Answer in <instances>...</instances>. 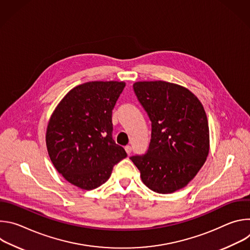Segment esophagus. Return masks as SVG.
Here are the masks:
<instances>
[{"label":"esophagus","mask_w":250,"mask_h":250,"mask_svg":"<svg viewBox=\"0 0 250 250\" xmlns=\"http://www.w3.org/2000/svg\"><path fill=\"white\" fill-rule=\"evenodd\" d=\"M125 152H126L128 155L131 153V147H130L129 146H126L125 147Z\"/></svg>","instance_id":"obj_1"}]
</instances>
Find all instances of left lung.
I'll list each match as a JSON object with an SVG mask.
<instances>
[{
  "label": "left lung",
  "instance_id": "left-lung-1",
  "mask_svg": "<svg viewBox=\"0 0 250 250\" xmlns=\"http://www.w3.org/2000/svg\"><path fill=\"white\" fill-rule=\"evenodd\" d=\"M134 93L151 121L147 153L132 156L144 184L171 194L186 187L207 160L208 124L200 100L187 88L165 81H139Z\"/></svg>",
  "mask_w": 250,
  "mask_h": 250
}]
</instances>
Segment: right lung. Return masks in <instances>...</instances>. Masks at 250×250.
Wrapping results in <instances>:
<instances>
[{
	"instance_id": "obj_1",
	"label": "right lung",
	"mask_w": 250,
	"mask_h": 250,
	"mask_svg": "<svg viewBox=\"0 0 250 250\" xmlns=\"http://www.w3.org/2000/svg\"><path fill=\"white\" fill-rule=\"evenodd\" d=\"M125 86L92 81L71 89L53 111L46 128L49 158L64 179L82 190L108 181L113 167L126 157L112 137V111Z\"/></svg>"
}]
</instances>
